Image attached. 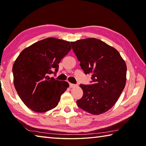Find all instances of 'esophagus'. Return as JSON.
Wrapping results in <instances>:
<instances>
[{
    "label": "esophagus",
    "mask_w": 146,
    "mask_h": 146,
    "mask_svg": "<svg viewBox=\"0 0 146 146\" xmlns=\"http://www.w3.org/2000/svg\"><path fill=\"white\" fill-rule=\"evenodd\" d=\"M70 86L71 88H74V87H76V86H77L76 85L73 84V83H70Z\"/></svg>",
    "instance_id": "obj_1"
}]
</instances>
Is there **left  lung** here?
Masks as SVG:
<instances>
[{"instance_id": "left-lung-1", "label": "left lung", "mask_w": 146, "mask_h": 146, "mask_svg": "<svg viewBox=\"0 0 146 146\" xmlns=\"http://www.w3.org/2000/svg\"><path fill=\"white\" fill-rule=\"evenodd\" d=\"M71 44L82 69L85 74H92V85H80L83 95L77 105L93 115L106 112L115 104L125 86V61L116 49L98 39H80Z\"/></svg>"}]
</instances>
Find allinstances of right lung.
Instances as JSON below:
<instances>
[{
	"mask_svg": "<svg viewBox=\"0 0 146 146\" xmlns=\"http://www.w3.org/2000/svg\"><path fill=\"white\" fill-rule=\"evenodd\" d=\"M71 49L70 42L48 38L21 51L12 71L14 85L21 99L36 112L48 111L57 106L68 83L49 76L57 72L61 60Z\"/></svg>",
	"mask_w": 146,
	"mask_h": 146,
	"instance_id": "obj_1",
	"label": "right lung"
}]
</instances>
